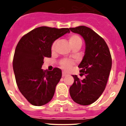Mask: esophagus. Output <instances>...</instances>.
I'll return each instance as SVG.
<instances>
[{
	"label": "esophagus",
	"mask_w": 126,
	"mask_h": 126,
	"mask_svg": "<svg viewBox=\"0 0 126 126\" xmlns=\"http://www.w3.org/2000/svg\"><path fill=\"white\" fill-rule=\"evenodd\" d=\"M67 75V73H65V72H62V77H65V76H66Z\"/></svg>",
	"instance_id": "1"
}]
</instances>
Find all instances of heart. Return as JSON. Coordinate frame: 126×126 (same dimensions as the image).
Here are the masks:
<instances>
[{"label":"heart","instance_id":"1","mask_svg":"<svg viewBox=\"0 0 126 126\" xmlns=\"http://www.w3.org/2000/svg\"><path fill=\"white\" fill-rule=\"evenodd\" d=\"M69 44L71 45V46L72 47L76 43H81V40L79 36H78L77 34H71L69 37ZM55 45H56V41H54L52 43V45H51V50H52V52L55 51ZM60 64H61V67L63 69L67 71V70L71 69L72 65H73V62L71 61H69V60L64 59L61 61Z\"/></svg>","mask_w":126,"mask_h":126}]
</instances>
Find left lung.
I'll return each instance as SVG.
<instances>
[{"mask_svg": "<svg viewBox=\"0 0 126 126\" xmlns=\"http://www.w3.org/2000/svg\"><path fill=\"white\" fill-rule=\"evenodd\" d=\"M69 29L84 38L86 46L84 55L78 65L80 75H84L85 78L80 80L73 75L74 81L69 93L76 103L88 105L94 103L105 88L112 67L110 52L104 40L90 28L80 26Z\"/></svg>", "mask_w": 126, "mask_h": 126, "instance_id": "8db88e82", "label": "left lung"}]
</instances>
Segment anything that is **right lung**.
Wrapping results in <instances>:
<instances>
[{
    "instance_id": "1",
    "label": "right lung",
    "mask_w": 126,
    "mask_h": 126,
    "mask_svg": "<svg viewBox=\"0 0 126 126\" xmlns=\"http://www.w3.org/2000/svg\"><path fill=\"white\" fill-rule=\"evenodd\" d=\"M69 32V28L41 26L19 41L13 58V70L20 92L33 105L42 106L53 98L62 71L57 67L43 71V59L52 56V43Z\"/></svg>"
}]
</instances>
